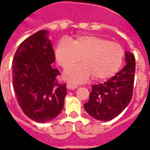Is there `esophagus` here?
Instances as JSON below:
<instances>
[{
  "label": "esophagus",
  "instance_id": "1",
  "mask_svg": "<svg viewBox=\"0 0 150 150\" xmlns=\"http://www.w3.org/2000/svg\"><path fill=\"white\" fill-rule=\"evenodd\" d=\"M77 85L76 84H73V83H67V88H68V89H71V90H74L75 88H77Z\"/></svg>",
  "mask_w": 150,
  "mask_h": 150
}]
</instances>
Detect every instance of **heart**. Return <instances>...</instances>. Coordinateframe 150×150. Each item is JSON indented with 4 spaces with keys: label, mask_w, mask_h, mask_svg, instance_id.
Here are the masks:
<instances>
[{
    "label": "heart",
    "mask_w": 150,
    "mask_h": 150,
    "mask_svg": "<svg viewBox=\"0 0 150 150\" xmlns=\"http://www.w3.org/2000/svg\"><path fill=\"white\" fill-rule=\"evenodd\" d=\"M125 50L117 42L104 38L88 35L75 39L61 40L56 46V61L64 70L76 65L81 58L83 64L70 69L64 74L68 81L81 83L91 76L100 81L110 78L122 65Z\"/></svg>",
    "instance_id": "b5f03b06"
}]
</instances>
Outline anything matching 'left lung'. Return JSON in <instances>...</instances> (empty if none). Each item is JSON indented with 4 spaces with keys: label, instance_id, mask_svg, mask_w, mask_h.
I'll return each instance as SVG.
<instances>
[{
    "label": "left lung",
    "instance_id": "left-lung-1",
    "mask_svg": "<svg viewBox=\"0 0 150 150\" xmlns=\"http://www.w3.org/2000/svg\"><path fill=\"white\" fill-rule=\"evenodd\" d=\"M126 64L108 80L91 86L85 110L95 119L108 121L122 112L131 100L135 76V57L125 52Z\"/></svg>",
    "mask_w": 150,
    "mask_h": 150
}]
</instances>
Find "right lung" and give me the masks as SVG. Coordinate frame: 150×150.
Returning <instances> with one entry per match:
<instances>
[{
	"label": "right lung",
	"mask_w": 150,
	"mask_h": 150,
	"mask_svg": "<svg viewBox=\"0 0 150 150\" xmlns=\"http://www.w3.org/2000/svg\"><path fill=\"white\" fill-rule=\"evenodd\" d=\"M47 30H40L24 40L13 59V85L19 106L34 121L54 119L63 108L66 83L56 79L59 70L52 68L54 52Z\"/></svg>",
	"instance_id": "obj_1"
}]
</instances>
